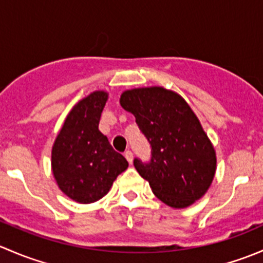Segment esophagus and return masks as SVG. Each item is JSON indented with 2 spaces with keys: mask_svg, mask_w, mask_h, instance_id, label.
Listing matches in <instances>:
<instances>
[{
  "mask_svg": "<svg viewBox=\"0 0 263 263\" xmlns=\"http://www.w3.org/2000/svg\"><path fill=\"white\" fill-rule=\"evenodd\" d=\"M124 156H126L127 161H128L129 164H132V160H134V154H132L131 150H126L124 151Z\"/></svg>",
  "mask_w": 263,
  "mask_h": 263,
  "instance_id": "34e87169",
  "label": "esophagus"
}]
</instances>
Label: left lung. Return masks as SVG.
<instances>
[{
	"label": "left lung",
	"mask_w": 263,
	"mask_h": 263,
	"mask_svg": "<svg viewBox=\"0 0 263 263\" xmlns=\"http://www.w3.org/2000/svg\"><path fill=\"white\" fill-rule=\"evenodd\" d=\"M121 105L136 118L150 144V160L134 159L154 195L176 209L202 197L214 179L216 156L200 121L181 95L163 87L127 90Z\"/></svg>",
	"instance_id": "obj_1"
}]
</instances>
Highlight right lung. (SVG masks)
<instances>
[{"instance_id":"obj_1","label":"right lung","mask_w":263,"mask_h":263,"mask_svg":"<svg viewBox=\"0 0 263 263\" xmlns=\"http://www.w3.org/2000/svg\"><path fill=\"white\" fill-rule=\"evenodd\" d=\"M107 92L94 91L70 112L52 148V169L63 193L80 203H91L108 193L128 166L107 136L99 121Z\"/></svg>"}]
</instances>
